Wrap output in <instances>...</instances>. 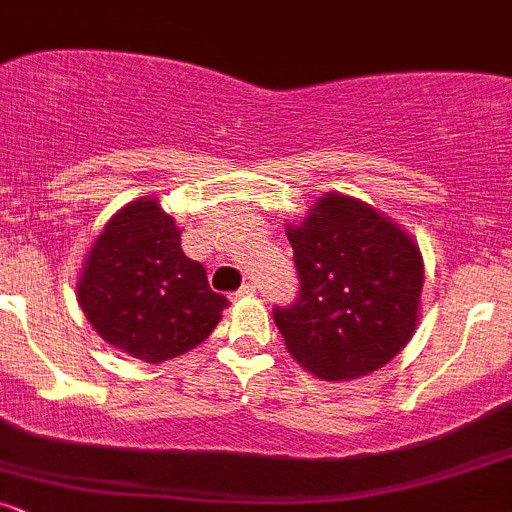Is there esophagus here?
Segmentation results:
<instances>
[{"mask_svg":"<svg viewBox=\"0 0 512 512\" xmlns=\"http://www.w3.org/2000/svg\"><path fill=\"white\" fill-rule=\"evenodd\" d=\"M252 293H255V286L243 284L236 293H233V298H236V301H238V298H248V296H252Z\"/></svg>","mask_w":512,"mask_h":512,"instance_id":"34e87169","label":"esophagus"}]
</instances>
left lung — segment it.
<instances>
[{
    "instance_id": "8db88e82",
    "label": "left lung",
    "mask_w": 512,
    "mask_h": 512,
    "mask_svg": "<svg viewBox=\"0 0 512 512\" xmlns=\"http://www.w3.org/2000/svg\"><path fill=\"white\" fill-rule=\"evenodd\" d=\"M301 296L274 308L293 361L327 383L370 375L414 337L424 289L419 243L361 199L325 192L286 223Z\"/></svg>"
}]
</instances>
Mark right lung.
Returning a JSON list of instances; mask_svg holds the SVG:
<instances>
[{
	"label": "right lung",
	"mask_w": 512,
	"mask_h": 512,
	"mask_svg": "<svg viewBox=\"0 0 512 512\" xmlns=\"http://www.w3.org/2000/svg\"><path fill=\"white\" fill-rule=\"evenodd\" d=\"M180 233L156 197L129 202L105 221L76 279V301L98 337L144 363L195 349L228 308L207 269L182 252Z\"/></svg>",
	"instance_id": "right-lung-1"
}]
</instances>
